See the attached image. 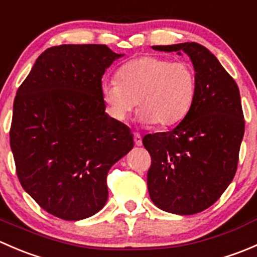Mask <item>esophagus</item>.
I'll list each match as a JSON object with an SVG mask.
<instances>
[{
	"mask_svg": "<svg viewBox=\"0 0 257 257\" xmlns=\"http://www.w3.org/2000/svg\"><path fill=\"white\" fill-rule=\"evenodd\" d=\"M133 139H134V144L137 145V147H141L142 145V137L139 133H134L133 134Z\"/></svg>",
	"mask_w": 257,
	"mask_h": 257,
	"instance_id": "obj_1",
	"label": "esophagus"
}]
</instances>
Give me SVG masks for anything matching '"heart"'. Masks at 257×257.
I'll return each instance as SVG.
<instances>
[{
  "instance_id": "1",
  "label": "heart",
  "mask_w": 257,
  "mask_h": 257,
  "mask_svg": "<svg viewBox=\"0 0 257 257\" xmlns=\"http://www.w3.org/2000/svg\"><path fill=\"white\" fill-rule=\"evenodd\" d=\"M100 93L114 120H125L137 104L142 123L172 126L180 123L193 105L195 71L188 62L142 56L124 63L116 80L103 83Z\"/></svg>"
}]
</instances>
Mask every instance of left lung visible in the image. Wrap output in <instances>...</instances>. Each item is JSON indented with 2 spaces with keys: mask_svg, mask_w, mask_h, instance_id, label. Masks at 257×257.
Here are the masks:
<instances>
[{
  "mask_svg": "<svg viewBox=\"0 0 257 257\" xmlns=\"http://www.w3.org/2000/svg\"><path fill=\"white\" fill-rule=\"evenodd\" d=\"M153 48L190 57L196 93L179 125L143 138L152 158L148 190L153 203L164 211L198 214L222 195L236 173L245 132L239 87L216 57L199 43Z\"/></svg>",
  "mask_w": 257,
  "mask_h": 257,
  "instance_id": "8db88e82",
  "label": "left lung"
}]
</instances>
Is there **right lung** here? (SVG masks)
<instances>
[{
  "label": "right lung",
  "instance_id": "1",
  "mask_svg": "<svg viewBox=\"0 0 257 257\" xmlns=\"http://www.w3.org/2000/svg\"><path fill=\"white\" fill-rule=\"evenodd\" d=\"M105 45L46 49L17 90L10 144L22 188L43 210L69 221L105 205L110 167L133 148L128 126L105 113Z\"/></svg>",
  "mask_w": 257,
  "mask_h": 257
}]
</instances>
